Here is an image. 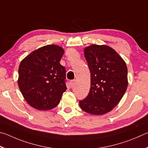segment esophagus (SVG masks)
I'll return each mask as SVG.
<instances>
[{"label":"esophagus","instance_id":"34e87169","mask_svg":"<svg viewBox=\"0 0 148 148\" xmlns=\"http://www.w3.org/2000/svg\"><path fill=\"white\" fill-rule=\"evenodd\" d=\"M70 86H71V88H73L75 84V80H73V81H70Z\"/></svg>","mask_w":148,"mask_h":148}]
</instances>
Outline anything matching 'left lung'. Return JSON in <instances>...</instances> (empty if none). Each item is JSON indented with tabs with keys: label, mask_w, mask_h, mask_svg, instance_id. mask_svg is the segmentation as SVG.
Masks as SVG:
<instances>
[{
	"label": "left lung",
	"mask_w": 148,
	"mask_h": 148,
	"mask_svg": "<svg viewBox=\"0 0 148 148\" xmlns=\"http://www.w3.org/2000/svg\"><path fill=\"white\" fill-rule=\"evenodd\" d=\"M84 54L91 74V86L79 106L90 114H105L118 104L125 94L127 67L117 52L108 45L93 44L84 48Z\"/></svg>",
	"instance_id": "8db88e82"
}]
</instances>
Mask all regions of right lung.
Here are the masks:
<instances>
[{"mask_svg": "<svg viewBox=\"0 0 148 148\" xmlns=\"http://www.w3.org/2000/svg\"><path fill=\"white\" fill-rule=\"evenodd\" d=\"M64 53L61 47L47 45L21 62L18 86L26 101L36 109H53L66 92V68L60 64Z\"/></svg>", "mask_w": 148, "mask_h": 148, "instance_id": "obj_1", "label": "right lung"}]
</instances>
